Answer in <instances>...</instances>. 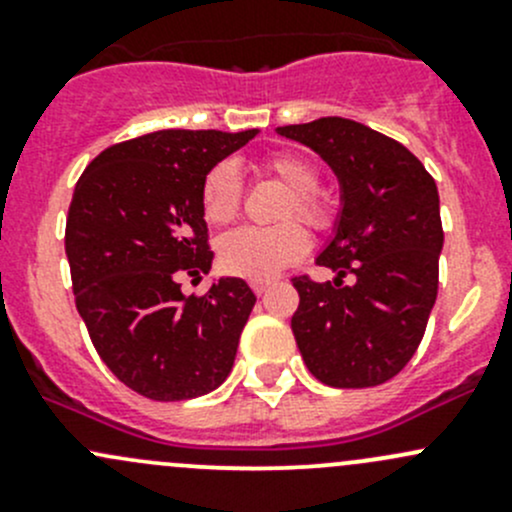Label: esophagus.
<instances>
[{"label":"esophagus","mask_w":512,"mask_h":512,"mask_svg":"<svg viewBox=\"0 0 512 512\" xmlns=\"http://www.w3.org/2000/svg\"><path fill=\"white\" fill-rule=\"evenodd\" d=\"M250 287H252V292H255V294H262L267 287H270V280H252Z\"/></svg>","instance_id":"esophagus-1"}]
</instances>
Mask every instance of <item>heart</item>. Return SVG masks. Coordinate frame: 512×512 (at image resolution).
Returning <instances> with one entry per match:
<instances>
[{"label":"heart","instance_id":"1","mask_svg":"<svg viewBox=\"0 0 512 512\" xmlns=\"http://www.w3.org/2000/svg\"><path fill=\"white\" fill-rule=\"evenodd\" d=\"M267 173L280 180L289 190V198L282 208V220L299 218L307 225L324 230L332 223V208L317 193L319 175L312 163L292 153L267 158ZM242 173L235 160H220L205 173L200 200L203 213L210 223L225 225L237 218L242 208ZM307 230L297 223H285L277 227H237L220 237L218 255L220 265L227 272L247 280H267L277 275L282 267L292 265L307 252Z\"/></svg>","mask_w":512,"mask_h":512}]
</instances>
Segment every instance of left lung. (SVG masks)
<instances>
[{
  "label": "left lung",
  "mask_w": 512,
  "mask_h": 512,
  "mask_svg": "<svg viewBox=\"0 0 512 512\" xmlns=\"http://www.w3.org/2000/svg\"><path fill=\"white\" fill-rule=\"evenodd\" d=\"M277 133L319 153L342 190L334 237L317 257L337 277L324 285L307 275L292 280L299 354L314 379L334 389L384 384L416 354L436 302L443 250L436 180L409 148L349 118Z\"/></svg>",
  "instance_id": "8db88e82"
}]
</instances>
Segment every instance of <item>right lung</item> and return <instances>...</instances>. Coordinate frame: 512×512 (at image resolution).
Returning a JSON list of instances; mask_svg holds the SVG:
<instances>
[{"instance_id": "right-lung-1", "label": "right lung", "mask_w": 512, "mask_h": 512, "mask_svg": "<svg viewBox=\"0 0 512 512\" xmlns=\"http://www.w3.org/2000/svg\"><path fill=\"white\" fill-rule=\"evenodd\" d=\"M255 136L148 133L106 148L76 183L66 218L76 309L108 369L146 399L210 394L235 364L252 289L220 277L203 297H185L178 277L213 265L205 173Z\"/></svg>"}]
</instances>
